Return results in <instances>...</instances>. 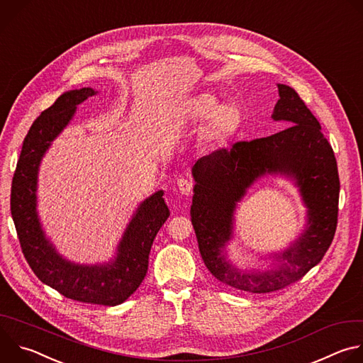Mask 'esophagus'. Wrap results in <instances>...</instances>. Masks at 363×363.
<instances>
[{"label": "esophagus", "instance_id": "esophagus-1", "mask_svg": "<svg viewBox=\"0 0 363 363\" xmlns=\"http://www.w3.org/2000/svg\"><path fill=\"white\" fill-rule=\"evenodd\" d=\"M194 181L189 178V177H182V178H179L178 181H177V186H178V189L181 191V194H184V195H189V194H192V189H194Z\"/></svg>", "mask_w": 363, "mask_h": 363}]
</instances>
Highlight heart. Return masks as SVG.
<instances>
[{
    "label": "heart",
    "instance_id": "heart-1",
    "mask_svg": "<svg viewBox=\"0 0 363 363\" xmlns=\"http://www.w3.org/2000/svg\"><path fill=\"white\" fill-rule=\"evenodd\" d=\"M217 108V100L213 96H203L198 103V112L199 115H210ZM234 119L233 111L230 108H221L217 111L214 116V126L218 130H225L231 126Z\"/></svg>",
    "mask_w": 363,
    "mask_h": 363
}]
</instances>
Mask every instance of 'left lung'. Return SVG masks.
<instances>
[{
	"label": "left lung",
	"instance_id": "1",
	"mask_svg": "<svg viewBox=\"0 0 363 363\" xmlns=\"http://www.w3.org/2000/svg\"><path fill=\"white\" fill-rule=\"evenodd\" d=\"M273 119L286 129L252 140H238L196 161L191 221L202 260L221 283L248 293H272L298 281L329 250L337 225L339 174L333 149L319 121L298 93L279 84ZM293 176L309 208V225L281 256L284 264L267 272H241L222 252L232 230L235 203L264 173Z\"/></svg>",
	"mask_w": 363,
	"mask_h": 363
}]
</instances>
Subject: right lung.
<instances>
[{
	"instance_id": "obj_1",
	"label": "right lung",
	"mask_w": 363,
	"mask_h": 363,
	"mask_svg": "<svg viewBox=\"0 0 363 363\" xmlns=\"http://www.w3.org/2000/svg\"><path fill=\"white\" fill-rule=\"evenodd\" d=\"M94 93L90 87L63 93L34 121L23 142L10 202L21 251L44 284L76 301L116 306L146 276L152 242L169 217L164 192H155L139 205L118 247L116 260L106 266H79L65 260L45 240L35 213L37 172L43 155L72 121L76 106Z\"/></svg>"
}]
</instances>
